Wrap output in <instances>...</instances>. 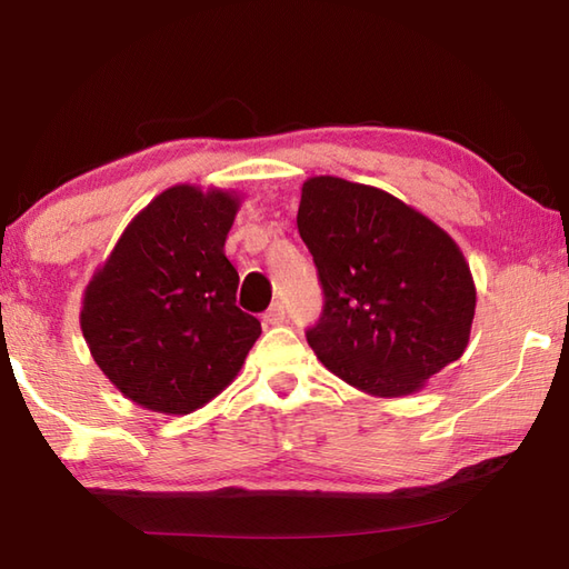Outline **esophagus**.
<instances>
[{"instance_id":"esophagus-1","label":"esophagus","mask_w":569,"mask_h":569,"mask_svg":"<svg viewBox=\"0 0 569 569\" xmlns=\"http://www.w3.org/2000/svg\"><path fill=\"white\" fill-rule=\"evenodd\" d=\"M286 320V310L281 303H273L263 312V325H281Z\"/></svg>"}]
</instances>
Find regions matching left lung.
I'll list each match as a JSON object with an SVG mask.
<instances>
[{
    "instance_id": "8db88e82",
    "label": "left lung",
    "mask_w": 569,
    "mask_h": 569,
    "mask_svg": "<svg viewBox=\"0 0 569 569\" xmlns=\"http://www.w3.org/2000/svg\"><path fill=\"white\" fill-rule=\"evenodd\" d=\"M298 232L325 293L308 345L337 379L401 398L465 355L477 286L430 217L381 188L312 176L300 188Z\"/></svg>"
}]
</instances>
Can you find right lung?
<instances>
[{
    "mask_svg": "<svg viewBox=\"0 0 569 569\" xmlns=\"http://www.w3.org/2000/svg\"><path fill=\"white\" fill-rule=\"evenodd\" d=\"M237 190L178 183L127 224L82 293L80 330L94 365L137 406L188 416L229 383L261 322L237 308L224 241Z\"/></svg>",
    "mask_w": 569,
    "mask_h": 569,
    "instance_id": "1",
    "label": "right lung"
}]
</instances>
